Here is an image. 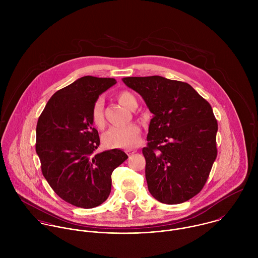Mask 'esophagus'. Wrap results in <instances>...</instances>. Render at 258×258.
Segmentation results:
<instances>
[{
	"mask_svg": "<svg viewBox=\"0 0 258 258\" xmlns=\"http://www.w3.org/2000/svg\"><path fill=\"white\" fill-rule=\"evenodd\" d=\"M126 152H127L129 155H133V154H135L137 151L134 150V149H128V150H126Z\"/></svg>",
	"mask_w": 258,
	"mask_h": 258,
	"instance_id": "obj_1",
	"label": "esophagus"
}]
</instances>
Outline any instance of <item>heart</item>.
Returning a JSON list of instances; mask_svg holds the SVG:
<instances>
[{
    "label": "heart",
    "instance_id": "1",
    "mask_svg": "<svg viewBox=\"0 0 258 258\" xmlns=\"http://www.w3.org/2000/svg\"><path fill=\"white\" fill-rule=\"evenodd\" d=\"M118 101L124 107L131 109L135 103H137L136 98L129 92H120L117 96ZM92 121L94 125L98 128L104 126V114H103V101L98 99L92 108L91 113ZM141 130L136 124H126L112 126L102 137L103 145L107 148H132L137 146L140 143Z\"/></svg>",
    "mask_w": 258,
    "mask_h": 258
}]
</instances>
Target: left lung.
<instances>
[{
    "label": "left lung",
    "mask_w": 258,
    "mask_h": 258,
    "mask_svg": "<svg viewBox=\"0 0 258 258\" xmlns=\"http://www.w3.org/2000/svg\"><path fill=\"white\" fill-rule=\"evenodd\" d=\"M122 80L153 114L142 150L150 194L167 205L188 201L204 187L218 155L212 106L185 82L159 75Z\"/></svg>",
    "instance_id": "8db88e82"
}]
</instances>
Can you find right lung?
Instances as JSON below:
<instances>
[{"mask_svg":"<svg viewBox=\"0 0 258 258\" xmlns=\"http://www.w3.org/2000/svg\"><path fill=\"white\" fill-rule=\"evenodd\" d=\"M114 84V78L82 76L56 91L37 120L36 151L42 175L58 197L78 208L104 203L112 172L128 158L120 149L95 153L100 139L92 108Z\"/></svg>","mask_w":258,"mask_h":258,"instance_id":"right-lung-1","label":"right lung"}]
</instances>
